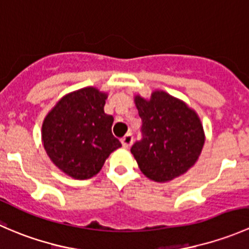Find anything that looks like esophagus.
Instances as JSON below:
<instances>
[{
  "label": "esophagus",
  "mask_w": 249,
  "mask_h": 249,
  "mask_svg": "<svg viewBox=\"0 0 249 249\" xmlns=\"http://www.w3.org/2000/svg\"><path fill=\"white\" fill-rule=\"evenodd\" d=\"M120 141H122L123 147H124V148H129L130 145L132 144V142H134V136H132L131 134H126Z\"/></svg>",
  "instance_id": "obj_1"
}]
</instances>
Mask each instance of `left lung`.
<instances>
[{
	"label": "left lung",
	"mask_w": 249,
	"mask_h": 249,
	"mask_svg": "<svg viewBox=\"0 0 249 249\" xmlns=\"http://www.w3.org/2000/svg\"><path fill=\"white\" fill-rule=\"evenodd\" d=\"M135 104L142 119V140L131 153L143 175L164 183L194 166L205 144L196 112L161 90L153 91L149 100L136 95Z\"/></svg>",
	"instance_id": "left-lung-1"
}]
</instances>
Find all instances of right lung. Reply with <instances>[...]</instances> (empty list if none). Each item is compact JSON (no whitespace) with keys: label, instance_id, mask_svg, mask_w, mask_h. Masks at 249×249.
I'll return each instance as SVG.
<instances>
[{"label":"right lung","instance_id":"1","mask_svg":"<svg viewBox=\"0 0 249 249\" xmlns=\"http://www.w3.org/2000/svg\"><path fill=\"white\" fill-rule=\"evenodd\" d=\"M107 94L87 87L65 95L44 118L42 142L53 164L74 179L100 172L122 147L112 134L113 117L105 113Z\"/></svg>","mask_w":249,"mask_h":249}]
</instances>
